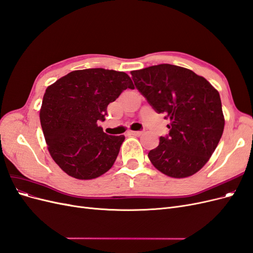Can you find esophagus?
I'll list each match as a JSON object with an SVG mask.
<instances>
[{
  "label": "esophagus",
  "instance_id": "obj_1",
  "mask_svg": "<svg viewBox=\"0 0 253 253\" xmlns=\"http://www.w3.org/2000/svg\"><path fill=\"white\" fill-rule=\"evenodd\" d=\"M143 132L142 131H129V134L133 136H140Z\"/></svg>",
  "mask_w": 253,
  "mask_h": 253
}]
</instances>
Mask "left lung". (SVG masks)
I'll use <instances>...</instances> for the list:
<instances>
[{
    "label": "left lung",
    "mask_w": 253,
    "mask_h": 253,
    "mask_svg": "<svg viewBox=\"0 0 253 253\" xmlns=\"http://www.w3.org/2000/svg\"><path fill=\"white\" fill-rule=\"evenodd\" d=\"M140 93L170 119L149 159L158 171L185 178L200 171L215 151L225 126L218 91L188 68L159 64L131 72Z\"/></svg>",
    "instance_id": "obj_1"
}]
</instances>
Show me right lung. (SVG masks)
I'll use <instances>...</instances> for the list:
<instances>
[{
  "mask_svg": "<svg viewBox=\"0 0 253 253\" xmlns=\"http://www.w3.org/2000/svg\"><path fill=\"white\" fill-rule=\"evenodd\" d=\"M134 84L124 72L104 68L74 71L49 85L43 96L40 121L51 158L67 175L93 179L108 172L125 136L98 126L108 105Z\"/></svg>",
  "mask_w": 253,
  "mask_h": 253,
  "instance_id": "right-lung-1",
  "label": "right lung"
}]
</instances>
